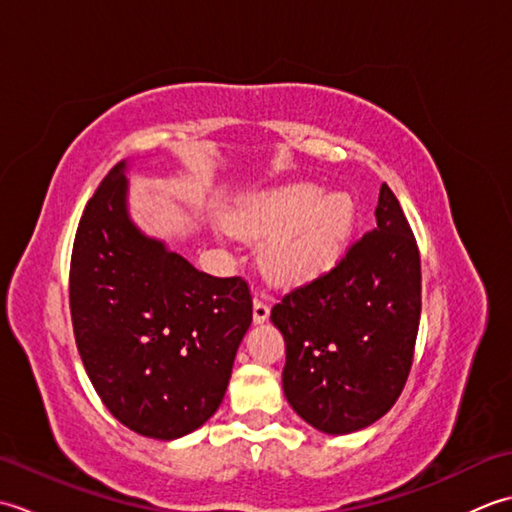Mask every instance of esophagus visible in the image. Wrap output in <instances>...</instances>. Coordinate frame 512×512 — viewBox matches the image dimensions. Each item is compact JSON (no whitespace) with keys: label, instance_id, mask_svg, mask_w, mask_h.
Here are the masks:
<instances>
[{"label":"esophagus","instance_id":"esophagus-1","mask_svg":"<svg viewBox=\"0 0 512 512\" xmlns=\"http://www.w3.org/2000/svg\"><path fill=\"white\" fill-rule=\"evenodd\" d=\"M268 317H270L268 301L264 297L257 295L253 299V319H255V323H264V321H268Z\"/></svg>","mask_w":512,"mask_h":512}]
</instances>
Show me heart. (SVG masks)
<instances>
[{
    "label": "heart",
    "instance_id": "1",
    "mask_svg": "<svg viewBox=\"0 0 512 512\" xmlns=\"http://www.w3.org/2000/svg\"><path fill=\"white\" fill-rule=\"evenodd\" d=\"M356 224L350 193L295 182L248 193L226 217L228 231L264 239L259 264L279 286H303L341 262Z\"/></svg>",
    "mask_w": 512,
    "mask_h": 512
}]
</instances>
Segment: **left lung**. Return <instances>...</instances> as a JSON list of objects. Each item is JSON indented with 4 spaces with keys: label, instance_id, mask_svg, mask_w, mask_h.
I'll list each match as a JSON object with an SVG mask.
<instances>
[{
    "label": "left lung",
    "instance_id": "left-lung-1",
    "mask_svg": "<svg viewBox=\"0 0 512 512\" xmlns=\"http://www.w3.org/2000/svg\"><path fill=\"white\" fill-rule=\"evenodd\" d=\"M374 215L339 266L270 312L286 343L290 407L330 436L365 429L394 407L418 336L420 255L387 184Z\"/></svg>",
    "mask_w": 512,
    "mask_h": 512
}]
</instances>
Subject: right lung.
<instances>
[{
    "instance_id": "right-lung-1",
    "label": "right lung",
    "mask_w": 512,
    "mask_h": 512,
    "mask_svg": "<svg viewBox=\"0 0 512 512\" xmlns=\"http://www.w3.org/2000/svg\"><path fill=\"white\" fill-rule=\"evenodd\" d=\"M129 162L92 195L74 237L70 312L96 394L140 436L176 440L222 405L253 321L242 277H211L129 213Z\"/></svg>"
}]
</instances>
